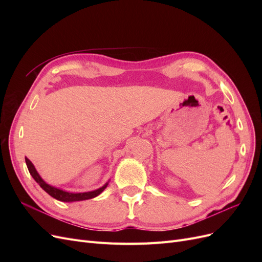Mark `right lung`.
Segmentation results:
<instances>
[{
  "label": "right lung",
  "mask_w": 262,
  "mask_h": 262,
  "mask_svg": "<svg viewBox=\"0 0 262 262\" xmlns=\"http://www.w3.org/2000/svg\"><path fill=\"white\" fill-rule=\"evenodd\" d=\"M25 161H26V165H27V168L30 172V175L33 176V178L35 179L37 184L40 186L47 193L50 194L52 198H54V199H57L62 202H75V201H83V200L93 199V198L99 195L102 191H104L109 184V181H107L102 187H100L96 190H93V191H89V192H76V193L69 192L63 189H60V188H57V187L47 184V182L41 178V176L39 175L38 171L36 170L34 164L31 163L27 157L25 158Z\"/></svg>",
  "instance_id": "add662e5"
}]
</instances>
